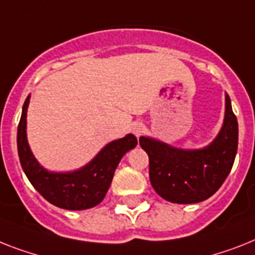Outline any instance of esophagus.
I'll list each match as a JSON object with an SVG mask.
<instances>
[{
  "label": "esophagus",
  "instance_id": "34e87169",
  "mask_svg": "<svg viewBox=\"0 0 255 255\" xmlns=\"http://www.w3.org/2000/svg\"><path fill=\"white\" fill-rule=\"evenodd\" d=\"M131 131H132V134H134V135L140 136L143 134V132H144V125H143L142 123L132 124Z\"/></svg>",
  "mask_w": 255,
  "mask_h": 255
}]
</instances>
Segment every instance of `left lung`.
Masks as SVG:
<instances>
[{
    "label": "left lung",
    "mask_w": 255,
    "mask_h": 255,
    "mask_svg": "<svg viewBox=\"0 0 255 255\" xmlns=\"http://www.w3.org/2000/svg\"><path fill=\"white\" fill-rule=\"evenodd\" d=\"M239 125L226 96V119L216 139L203 150L184 151L140 136L139 144L148 155L150 181L157 194L172 203H198L214 195L235 163Z\"/></svg>",
    "instance_id": "1"
}]
</instances>
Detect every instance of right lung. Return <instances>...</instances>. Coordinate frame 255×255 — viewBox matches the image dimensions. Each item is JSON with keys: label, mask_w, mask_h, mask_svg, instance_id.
Returning <instances> with one entry per match:
<instances>
[{"label": "right lung", "mask_w": 255, "mask_h": 255, "mask_svg": "<svg viewBox=\"0 0 255 255\" xmlns=\"http://www.w3.org/2000/svg\"><path fill=\"white\" fill-rule=\"evenodd\" d=\"M29 98L23 104L18 125L19 160L32 186L49 203L65 210H86L104 199L112 182L115 170L126 152L138 144L132 134L113 140L103 148L85 168L71 173H50L40 167L29 150L26 136V115Z\"/></svg>", "instance_id": "1"}]
</instances>
